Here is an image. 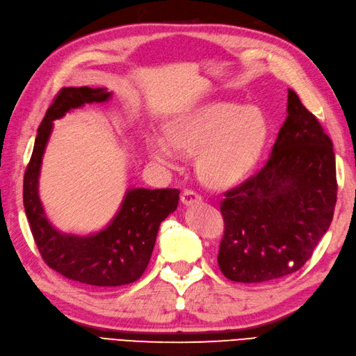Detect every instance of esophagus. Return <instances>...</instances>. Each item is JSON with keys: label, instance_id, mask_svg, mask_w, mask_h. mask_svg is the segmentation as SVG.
<instances>
[{"label": "esophagus", "instance_id": "1", "mask_svg": "<svg viewBox=\"0 0 356 356\" xmlns=\"http://www.w3.org/2000/svg\"><path fill=\"white\" fill-rule=\"evenodd\" d=\"M202 202V195H198L193 189H185L184 194H181V203L185 206H191Z\"/></svg>", "mask_w": 356, "mask_h": 356}]
</instances>
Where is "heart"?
Masks as SVG:
<instances>
[{
	"mask_svg": "<svg viewBox=\"0 0 356 356\" xmlns=\"http://www.w3.org/2000/svg\"><path fill=\"white\" fill-rule=\"evenodd\" d=\"M269 136L263 109L234 102H211L172 118L167 136L150 144L153 158L176 159L177 150L197 153V171L206 185L238 184L256 165Z\"/></svg>",
	"mask_w": 356,
	"mask_h": 356,
	"instance_id": "heart-1",
	"label": "heart"
}]
</instances>
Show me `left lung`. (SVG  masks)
I'll list each match as a JSON object with an SVG mask.
<instances>
[{
  "label": "left lung",
  "mask_w": 356,
  "mask_h": 356,
  "mask_svg": "<svg viewBox=\"0 0 356 356\" xmlns=\"http://www.w3.org/2000/svg\"><path fill=\"white\" fill-rule=\"evenodd\" d=\"M335 203L332 141L289 90L287 118L270 158L224 194L221 272L236 282H265L296 272L330 229Z\"/></svg>",
  "instance_id": "8db88e82"
}]
</instances>
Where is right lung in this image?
<instances>
[{
  "label": "right lung",
  "instance_id": "1",
  "mask_svg": "<svg viewBox=\"0 0 356 356\" xmlns=\"http://www.w3.org/2000/svg\"><path fill=\"white\" fill-rule=\"evenodd\" d=\"M105 88L65 87L54 97L38 129L24 176V207L40 256L69 280L99 287H117L138 280L147 268L161 222L177 209L179 189H127L123 203L104 230L75 236L54 229L39 198L42 158L52 122L84 104L106 102Z\"/></svg>",
  "mask_w": 356,
  "mask_h": 356
}]
</instances>
